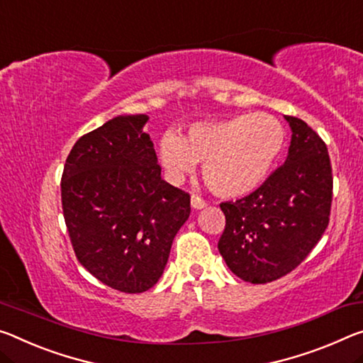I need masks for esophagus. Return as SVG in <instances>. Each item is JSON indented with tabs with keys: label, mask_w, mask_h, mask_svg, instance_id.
<instances>
[{
	"label": "esophagus",
	"mask_w": 363,
	"mask_h": 363,
	"mask_svg": "<svg viewBox=\"0 0 363 363\" xmlns=\"http://www.w3.org/2000/svg\"><path fill=\"white\" fill-rule=\"evenodd\" d=\"M191 205H192V208H194V210H202V208H205V206H206L205 200H203V199H200V197H197V195H192V199H191Z\"/></svg>",
	"instance_id": "34e87169"
}]
</instances>
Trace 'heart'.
Returning <instances> with one entry per match:
<instances>
[{"label": "heart", "mask_w": 363, "mask_h": 363, "mask_svg": "<svg viewBox=\"0 0 363 363\" xmlns=\"http://www.w3.org/2000/svg\"><path fill=\"white\" fill-rule=\"evenodd\" d=\"M286 143L279 119L268 113L238 114L220 121L194 123L179 137L164 134L158 158L172 181L203 163L202 174L213 194L239 199L255 192L272 174Z\"/></svg>", "instance_id": "b5f03b06"}]
</instances>
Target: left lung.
Masks as SVG:
<instances>
[{
	"instance_id": "obj_1",
	"label": "left lung",
	"mask_w": 363,
	"mask_h": 363,
	"mask_svg": "<svg viewBox=\"0 0 363 363\" xmlns=\"http://www.w3.org/2000/svg\"><path fill=\"white\" fill-rule=\"evenodd\" d=\"M291 145L284 164L255 192L221 203L226 228L218 250L240 279L264 284L306 260L330 221L333 174L325 142L302 119L284 116Z\"/></svg>"
}]
</instances>
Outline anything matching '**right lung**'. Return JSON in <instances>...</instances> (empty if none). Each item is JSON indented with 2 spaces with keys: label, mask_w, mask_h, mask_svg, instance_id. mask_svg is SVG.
<instances>
[{
  "label": "right lung",
  "mask_w": 363,
  "mask_h": 363,
  "mask_svg": "<svg viewBox=\"0 0 363 363\" xmlns=\"http://www.w3.org/2000/svg\"><path fill=\"white\" fill-rule=\"evenodd\" d=\"M147 114L106 121L66 160L61 200L77 260L113 289L158 283L174 235L191 215L189 194L161 179Z\"/></svg>",
  "instance_id": "right-lung-1"
}]
</instances>
